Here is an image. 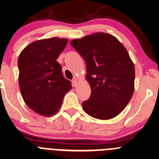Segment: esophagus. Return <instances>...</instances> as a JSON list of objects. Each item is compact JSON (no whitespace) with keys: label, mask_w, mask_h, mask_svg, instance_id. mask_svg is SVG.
Returning <instances> with one entry per match:
<instances>
[{"label":"esophagus","mask_w":159,"mask_h":159,"mask_svg":"<svg viewBox=\"0 0 159 159\" xmlns=\"http://www.w3.org/2000/svg\"><path fill=\"white\" fill-rule=\"evenodd\" d=\"M72 85H73L74 87H75V86L76 85V83H77L76 80H75V79H73V80H72Z\"/></svg>","instance_id":"esophagus-1"}]
</instances>
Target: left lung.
Listing matches in <instances>:
<instances>
[{
    "instance_id": "1",
    "label": "left lung",
    "mask_w": 159,
    "mask_h": 159,
    "mask_svg": "<svg viewBox=\"0 0 159 159\" xmlns=\"http://www.w3.org/2000/svg\"><path fill=\"white\" fill-rule=\"evenodd\" d=\"M70 44L87 66L91 88L90 98L83 102L84 111L98 119L116 117L130 101L134 91L135 69L125 47L111 34L96 33Z\"/></svg>"
}]
</instances>
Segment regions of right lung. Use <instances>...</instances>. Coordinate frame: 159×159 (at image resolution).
<instances>
[{
	"mask_svg": "<svg viewBox=\"0 0 159 159\" xmlns=\"http://www.w3.org/2000/svg\"><path fill=\"white\" fill-rule=\"evenodd\" d=\"M68 40L53 37L37 40L24 48L18 59L21 94L29 108L44 116L59 110L71 82L63 76L56 59Z\"/></svg>",
	"mask_w": 159,
	"mask_h": 159,
	"instance_id": "obj_1",
	"label": "right lung"
}]
</instances>
